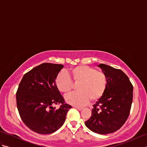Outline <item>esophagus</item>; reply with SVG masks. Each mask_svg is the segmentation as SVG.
Listing matches in <instances>:
<instances>
[{"instance_id": "obj_1", "label": "esophagus", "mask_w": 147, "mask_h": 147, "mask_svg": "<svg viewBox=\"0 0 147 147\" xmlns=\"http://www.w3.org/2000/svg\"><path fill=\"white\" fill-rule=\"evenodd\" d=\"M74 108H76V109H78V111H82L83 110V108L82 107H74Z\"/></svg>"}]
</instances>
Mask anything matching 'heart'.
<instances>
[{
    "label": "heart",
    "mask_w": 147,
    "mask_h": 147,
    "mask_svg": "<svg viewBox=\"0 0 147 147\" xmlns=\"http://www.w3.org/2000/svg\"><path fill=\"white\" fill-rule=\"evenodd\" d=\"M68 76L63 73L57 75L55 85L57 90L64 95H69L74 83H80L78 86L79 92L72 94L65 98L67 103L73 105L83 106L90 100L96 101L102 97L107 87L105 74L96 69L86 65H80L68 71Z\"/></svg>",
    "instance_id": "b5f03b06"
}]
</instances>
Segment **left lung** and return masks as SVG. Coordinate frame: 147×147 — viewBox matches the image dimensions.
Here are the masks:
<instances>
[{
  "instance_id": "left-lung-1",
  "label": "left lung",
  "mask_w": 147,
  "mask_h": 147,
  "mask_svg": "<svg viewBox=\"0 0 147 147\" xmlns=\"http://www.w3.org/2000/svg\"><path fill=\"white\" fill-rule=\"evenodd\" d=\"M107 78L104 95L93 105L92 116L85 124L93 132L106 135L116 131L129 115L133 87L125 73L110 65H97Z\"/></svg>"
}]
</instances>
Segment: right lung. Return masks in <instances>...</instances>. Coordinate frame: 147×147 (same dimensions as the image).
<instances>
[{
  "mask_svg": "<svg viewBox=\"0 0 147 147\" xmlns=\"http://www.w3.org/2000/svg\"><path fill=\"white\" fill-rule=\"evenodd\" d=\"M62 64L43 63L23 76L16 92L17 107L21 119L29 128L39 134L54 133L63 125L71 106L55 85ZM61 103L59 109L53 105Z\"/></svg>",
  "mask_w": 147,
  "mask_h": 147,
  "instance_id": "right-lung-1",
  "label": "right lung"
}]
</instances>
